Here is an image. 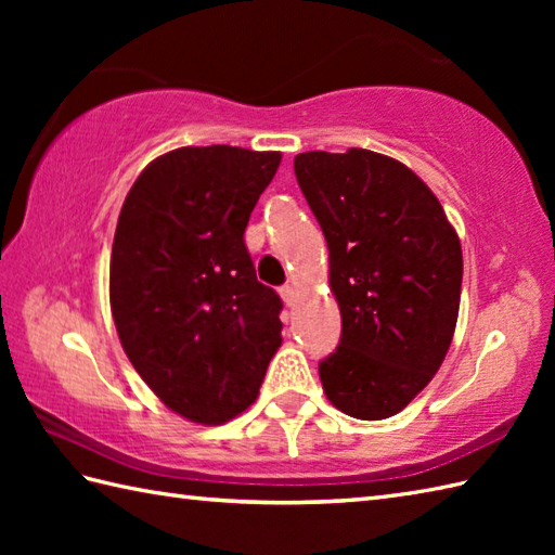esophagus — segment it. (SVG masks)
Here are the masks:
<instances>
[{"label": "esophagus", "mask_w": 555, "mask_h": 555, "mask_svg": "<svg viewBox=\"0 0 555 555\" xmlns=\"http://www.w3.org/2000/svg\"><path fill=\"white\" fill-rule=\"evenodd\" d=\"M279 296H281V300H284L286 305H288V308H293V305H296V288H293V286H281L279 288Z\"/></svg>", "instance_id": "obj_1"}]
</instances>
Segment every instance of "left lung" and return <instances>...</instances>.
Returning a JSON list of instances; mask_svg holds the SVG:
<instances>
[{
	"mask_svg": "<svg viewBox=\"0 0 555 555\" xmlns=\"http://www.w3.org/2000/svg\"><path fill=\"white\" fill-rule=\"evenodd\" d=\"M300 191L328 245L340 340L320 362L326 398L358 420L403 410L451 348L463 250L439 199L372 150L302 152Z\"/></svg>",
	"mask_w": 555,
	"mask_h": 555,
	"instance_id": "left-lung-1",
	"label": "left lung"
}]
</instances>
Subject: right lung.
Segmentation results:
<instances>
[{
  "instance_id": "add662e5",
  "label": "right lung",
  "mask_w": 555,
  "mask_h": 555,
  "mask_svg": "<svg viewBox=\"0 0 555 555\" xmlns=\"http://www.w3.org/2000/svg\"><path fill=\"white\" fill-rule=\"evenodd\" d=\"M279 152L179 147L138 176L116 223L109 300L135 372L181 417L221 424L255 403L281 346L274 288L245 227Z\"/></svg>"
}]
</instances>
